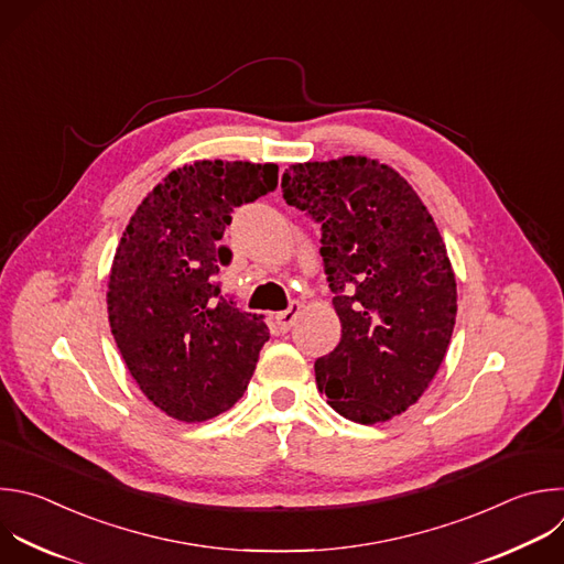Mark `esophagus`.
<instances>
[{"instance_id":"esophagus-1","label":"esophagus","mask_w":564,"mask_h":564,"mask_svg":"<svg viewBox=\"0 0 564 564\" xmlns=\"http://www.w3.org/2000/svg\"><path fill=\"white\" fill-rule=\"evenodd\" d=\"M301 307H303V305H301L299 301H292L288 310H283V312H279V314L274 316V321H276V327H279L281 332H288V329L294 325L296 316L301 314Z\"/></svg>"}]
</instances>
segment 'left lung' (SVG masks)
I'll return each instance as SVG.
<instances>
[{
	"instance_id": "8db88e82",
	"label": "left lung",
	"mask_w": 564,
	"mask_h": 564,
	"mask_svg": "<svg viewBox=\"0 0 564 564\" xmlns=\"http://www.w3.org/2000/svg\"><path fill=\"white\" fill-rule=\"evenodd\" d=\"M283 199L321 224V257L340 343L316 358V388L360 425L412 408L447 354L456 276L414 187L367 156L294 163Z\"/></svg>"
}]
</instances>
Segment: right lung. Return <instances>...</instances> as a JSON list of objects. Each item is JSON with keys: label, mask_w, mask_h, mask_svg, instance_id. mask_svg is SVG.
<instances>
[{"label": "right lung", "mask_w": 564, "mask_h": 564, "mask_svg": "<svg viewBox=\"0 0 564 564\" xmlns=\"http://www.w3.org/2000/svg\"><path fill=\"white\" fill-rule=\"evenodd\" d=\"M276 163L195 161L139 204L108 279V321L148 401L183 423L228 412L270 338L263 316L224 294L219 257L235 208L272 193Z\"/></svg>", "instance_id": "1"}]
</instances>
